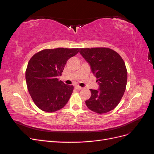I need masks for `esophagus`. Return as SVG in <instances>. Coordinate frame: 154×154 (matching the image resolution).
I'll return each instance as SVG.
<instances>
[{"label": "esophagus", "mask_w": 154, "mask_h": 154, "mask_svg": "<svg viewBox=\"0 0 154 154\" xmlns=\"http://www.w3.org/2000/svg\"><path fill=\"white\" fill-rule=\"evenodd\" d=\"M75 88H76L77 90H81V89H82V87H80L79 85H76L75 86Z\"/></svg>", "instance_id": "esophagus-1"}]
</instances>
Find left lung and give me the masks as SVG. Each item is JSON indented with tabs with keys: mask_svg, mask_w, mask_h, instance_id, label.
<instances>
[{
	"mask_svg": "<svg viewBox=\"0 0 154 154\" xmlns=\"http://www.w3.org/2000/svg\"><path fill=\"white\" fill-rule=\"evenodd\" d=\"M80 53L89 64L97 78V90L90 89L91 96L85 101L92 111L104 114L116 107L124 94L127 82V71L120 55L106 48L80 49Z\"/></svg>",
	"mask_w": 154,
	"mask_h": 154,
	"instance_id": "1",
	"label": "left lung"
}]
</instances>
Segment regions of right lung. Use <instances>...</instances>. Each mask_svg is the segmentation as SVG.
I'll list each match as a JSON object with an SVG mask.
<instances>
[{
    "label": "right lung",
    "instance_id": "1",
    "mask_svg": "<svg viewBox=\"0 0 154 154\" xmlns=\"http://www.w3.org/2000/svg\"><path fill=\"white\" fill-rule=\"evenodd\" d=\"M78 52V49H44L30 59L26 71L27 89L42 110L53 112L67 104L74 87L58 78L62 75L67 60Z\"/></svg>",
    "mask_w": 154,
    "mask_h": 154
}]
</instances>
